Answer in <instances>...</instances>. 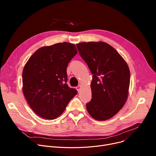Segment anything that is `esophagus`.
I'll list each match as a JSON object with an SVG mask.
<instances>
[{
  "label": "esophagus",
  "instance_id": "obj_1",
  "mask_svg": "<svg viewBox=\"0 0 156 156\" xmlns=\"http://www.w3.org/2000/svg\"><path fill=\"white\" fill-rule=\"evenodd\" d=\"M81 88V85H79L78 87H76V90H78V92H80V91Z\"/></svg>",
  "mask_w": 156,
  "mask_h": 156
}]
</instances>
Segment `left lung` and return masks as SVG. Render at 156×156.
Here are the masks:
<instances>
[{"label":"left lung","instance_id":"1","mask_svg":"<svg viewBox=\"0 0 156 156\" xmlns=\"http://www.w3.org/2000/svg\"><path fill=\"white\" fill-rule=\"evenodd\" d=\"M76 47L93 75L92 99L86 105L87 111L96 120H108L122 108L128 99V66L116 49L105 42H81Z\"/></svg>","mask_w":156,"mask_h":156}]
</instances>
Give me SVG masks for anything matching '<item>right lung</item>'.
Wrapping results in <instances>:
<instances>
[{"instance_id":"obj_1","label":"right lung","mask_w":156,"mask_h":156,"mask_svg":"<svg viewBox=\"0 0 156 156\" xmlns=\"http://www.w3.org/2000/svg\"><path fill=\"white\" fill-rule=\"evenodd\" d=\"M78 53L75 44L63 42L38 48L23 70V92L31 109L40 117L61 116L77 94L67 81V66Z\"/></svg>"}]
</instances>
